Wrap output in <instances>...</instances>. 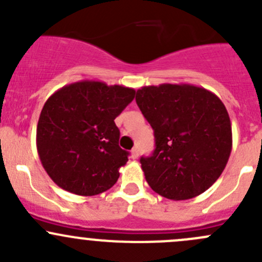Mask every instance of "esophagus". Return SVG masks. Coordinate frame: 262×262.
<instances>
[{"instance_id":"34e87169","label":"esophagus","mask_w":262,"mask_h":262,"mask_svg":"<svg viewBox=\"0 0 262 262\" xmlns=\"http://www.w3.org/2000/svg\"><path fill=\"white\" fill-rule=\"evenodd\" d=\"M138 156H139V149L137 147L133 148V149H132V158H133V160H137Z\"/></svg>"}]
</instances>
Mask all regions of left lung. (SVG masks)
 <instances>
[{
	"label": "left lung",
	"instance_id": "obj_1",
	"mask_svg": "<svg viewBox=\"0 0 262 262\" xmlns=\"http://www.w3.org/2000/svg\"><path fill=\"white\" fill-rule=\"evenodd\" d=\"M136 101L155 130V150L141 158L153 191L185 200L209 189L232 150L231 120L221 99L194 84L162 83L142 87Z\"/></svg>",
	"mask_w": 262,
	"mask_h": 262
}]
</instances>
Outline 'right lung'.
Returning <instances> with one entry per match:
<instances>
[{"label": "right lung", "instance_id": "add662e5", "mask_svg": "<svg viewBox=\"0 0 262 262\" xmlns=\"http://www.w3.org/2000/svg\"><path fill=\"white\" fill-rule=\"evenodd\" d=\"M134 95L129 87L80 81L47 100L36 126V148L44 170L58 186L92 196L118 181L129 153L119 147L114 119Z\"/></svg>", "mask_w": 262, "mask_h": 262}]
</instances>
